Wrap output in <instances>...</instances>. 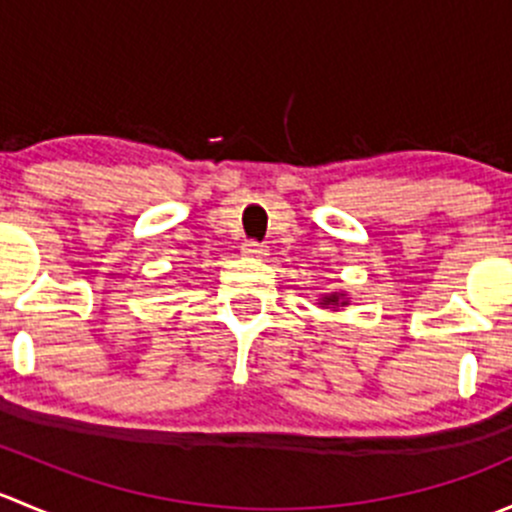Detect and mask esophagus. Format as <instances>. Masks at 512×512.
Here are the masks:
<instances>
[{
	"instance_id": "34e87169",
	"label": "esophagus",
	"mask_w": 512,
	"mask_h": 512,
	"mask_svg": "<svg viewBox=\"0 0 512 512\" xmlns=\"http://www.w3.org/2000/svg\"><path fill=\"white\" fill-rule=\"evenodd\" d=\"M267 245H262V242H255V240H247L242 242V255L247 257H255V260H262V257H267Z\"/></svg>"
}]
</instances>
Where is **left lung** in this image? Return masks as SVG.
Instances as JSON below:
<instances>
[{"instance_id":"left-lung-1","label":"left lung","mask_w":512,"mask_h":512,"mask_svg":"<svg viewBox=\"0 0 512 512\" xmlns=\"http://www.w3.org/2000/svg\"><path fill=\"white\" fill-rule=\"evenodd\" d=\"M319 304H324L327 309H334V312H337V307H347L349 299H347V294L334 292V294H324V297L319 299Z\"/></svg>"}]
</instances>
